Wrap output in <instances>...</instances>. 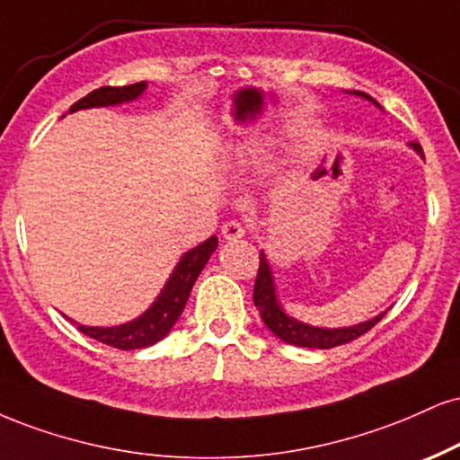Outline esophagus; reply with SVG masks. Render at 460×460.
<instances>
[{
  "label": "esophagus",
  "mask_w": 460,
  "mask_h": 460,
  "mask_svg": "<svg viewBox=\"0 0 460 460\" xmlns=\"http://www.w3.org/2000/svg\"><path fill=\"white\" fill-rule=\"evenodd\" d=\"M220 234H223L225 240H240V237H244L246 229L240 220H226V223L220 226Z\"/></svg>",
  "instance_id": "1"
}]
</instances>
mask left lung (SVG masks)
Instances as JSON below:
<instances>
[{"mask_svg":"<svg viewBox=\"0 0 460 460\" xmlns=\"http://www.w3.org/2000/svg\"><path fill=\"white\" fill-rule=\"evenodd\" d=\"M351 93H356V96L373 102L375 107H379V102L375 101V98H370L368 93L364 92H351ZM411 147L424 158L422 147H420L418 143H411ZM252 300H254V306H257L259 313H261L263 323L268 325L272 334L279 336L280 341L289 342V345L308 347V349H330V347H339V345H345V342L356 341L358 336L367 334L370 328H375V323H379L381 317L385 314L381 313L377 317L364 321V323L349 325V328H314V325H306L302 323V321L289 317V314L283 311V306H280L279 297H276L272 268H270L268 257H265L263 251L259 254V272H257V280H254Z\"/></svg>","mask_w":460,"mask_h":460,"instance_id":"1","label":"left lung"}]
</instances>
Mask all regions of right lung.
<instances>
[{
    "instance_id": "right-lung-1",
    "label": "right lung",
    "mask_w": 460,
    "mask_h": 460,
    "mask_svg": "<svg viewBox=\"0 0 460 460\" xmlns=\"http://www.w3.org/2000/svg\"><path fill=\"white\" fill-rule=\"evenodd\" d=\"M147 83H135V85H124V87H98L87 93L85 98H81L79 102H75L70 107V113L81 109H92V107H113V104L130 102L135 98H139L146 92ZM218 246V237L212 235L208 237L203 244H199L190 251L181 254L180 263L175 265L173 274L169 276L167 285L160 291L156 302L147 308L141 317L128 321V323L113 325V328H92V325H81L76 323L83 334H87L90 339L104 342V345L115 347V349L130 351V349H143V347L156 345L158 341H163L169 334L171 328L175 325V321L180 319L181 311H184L188 296H190L192 285L201 274V270L206 268V263L212 257V252Z\"/></svg>"
}]
</instances>
